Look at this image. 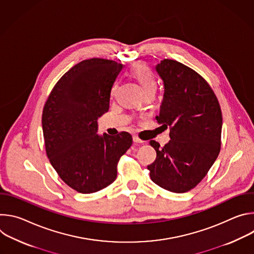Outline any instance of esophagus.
Instances as JSON below:
<instances>
[{
  "instance_id": "obj_1",
  "label": "esophagus",
  "mask_w": 254,
  "mask_h": 254,
  "mask_svg": "<svg viewBox=\"0 0 254 254\" xmlns=\"http://www.w3.org/2000/svg\"><path fill=\"white\" fill-rule=\"evenodd\" d=\"M132 140H133L134 142H136V143H141V142H142V140H141L138 136H136V135H133V136H132Z\"/></svg>"
}]
</instances>
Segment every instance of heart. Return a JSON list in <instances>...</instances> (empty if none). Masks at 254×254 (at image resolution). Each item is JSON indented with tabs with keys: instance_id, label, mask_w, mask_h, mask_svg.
<instances>
[{
	"instance_id": "heart-1",
	"label": "heart",
	"mask_w": 254,
	"mask_h": 254,
	"mask_svg": "<svg viewBox=\"0 0 254 254\" xmlns=\"http://www.w3.org/2000/svg\"><path fill=\"white\" fill-rule=\"evenodd\" d=\"M130 74L138 81L144 93L150 90L156 89V80L152 74L151 70L144 63L137 62L133 64L132 67L130 68ZM116 88H117V85H114L112 89L113 93L115 92Z\"/></svg>"
}]
</instances>
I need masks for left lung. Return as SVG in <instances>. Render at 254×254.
Here are the masks:
<instances>
[{
	"label": "left lung",
	"mask_w": 254,
	"mask_h": 254,
	"mask_svg": "<svg viewBox=\"0 0 254 254\" xmlns=\"http://www.w3.org/2000/svg\"><path fill=\"white\" fill-rule=\"evenodd\" d=\"M164 82L159 124L170 127L169 143L151 140L157 158L148 166L158 186L185 193L206 176L220 152L222 113L207 81L190 67L164 59L156 66Z\"/></svg>",
	"instance_id": "left-lung-1"
}]
</instances>
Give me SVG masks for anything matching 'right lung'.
Masks as SVG:
<instances>
[{
    "mask_svg": "<svg viewBox=\"0 0 254 254\" xmlns=\"http://www.w3.org/2000/svg\"><path fill=\"white\" fill-rule=\"evenodd\" d=\"M123 64L91 58L69 69L53 87L42 115L47 157L63 182L82 194L111 185L132 137L97 134V120L110 108Z\"/></svg>",
    "mask_w": 254,
    "mask_h": 254,
    "instance_id": "add662e5",
    "label": "right lung"
}]
</instances>
